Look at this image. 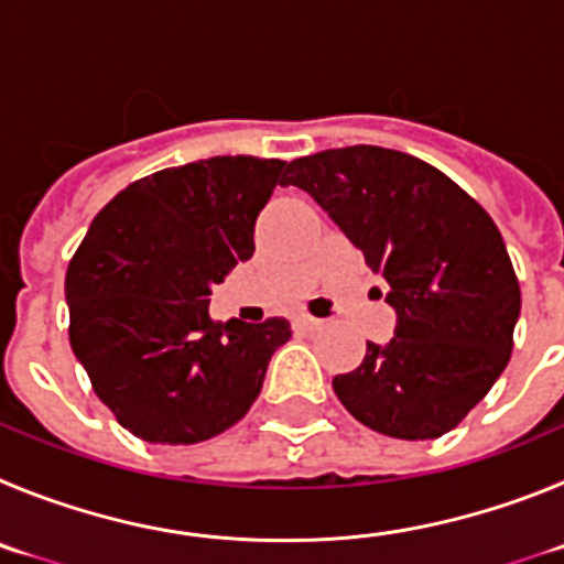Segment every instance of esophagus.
<instances>
[{
    "label": "esophagus",
    "mask_w": 564,
    "mask_h": 564,
    "mask_svg": "<svg viewBox=\"0 0 564 564\" xmlns=\"http://www.w3.org/2000/svg\"><path fill=\"white\" fill-rule=\"evenodd\" d=\"M294 326L303 328V332H314V328L323 326V319L312 317V314H297V317H294Z\"/></svg>",
    "instance_id": "esophagus-1"
}]
</instances>
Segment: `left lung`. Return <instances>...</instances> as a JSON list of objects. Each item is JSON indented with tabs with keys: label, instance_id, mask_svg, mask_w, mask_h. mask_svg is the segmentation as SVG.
I'll return each instance as SVG.
<instances>
[{
	"label": "left lung",
	"instance_id": "1",
	"mask_svg": "<svg viewBox=\"0 0 564 564\" xmlns=\"http://www.w3.org/2000/svg\"><path fill=\"white\" fill-rule=\"evenodd\" d=\"M283 185L314 196L365 263L388 281V345L334 377L365 427L427 441L458 427L514 348L520 283L489 213L419 156L379 145L319 151L286 165Z\"/></svg>",
	"mask_w": 564,
	"mask_h": 564
}]
</instances>
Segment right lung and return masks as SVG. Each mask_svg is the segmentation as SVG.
<instances>
[{"label": "right lung", "instance_id": "right-lung-1", "mask_svg": "<svg viewBox=\"0 0 564 564\" xmlns=\"http://www.w3.org/2000/svg\"><path fill=\"white\" fill-rule=\"evenodd\" d=\"M283 160L210 156L131 182L67 267L69 345L100 402L137 438L199 444L261 393L289 319L216 323L210 286L256 252Z\"/></svg>", "mask_w": 564, "mask_h": 564}]
</instances>
